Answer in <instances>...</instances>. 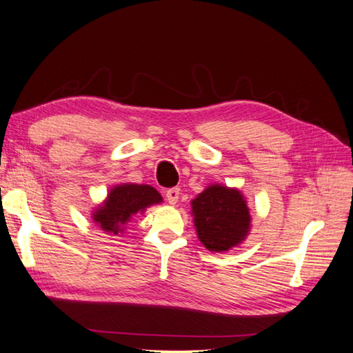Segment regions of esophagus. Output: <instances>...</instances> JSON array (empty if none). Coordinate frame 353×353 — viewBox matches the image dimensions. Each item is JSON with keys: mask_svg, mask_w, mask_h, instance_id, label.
I'll use <instances>...</instances> for the list:
<instances>
[{"mask_svg": "<svg viewBox=\"0 0 353 353\" xmlns=\"http://www.w3.org/2000/svg\"><path fill=\"white\" fill-rule=\"evenodd\" d=\"M179 195H180V190L179 188H170V190L165 192L167 201L170 204H176L179 201Z\"/></svg>", "mask_w": 353, "mask_h": 353, "instance_id": "34e87169", "label": "esophagus"}]
</instances>
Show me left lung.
Returning <instances> with one entry per match:
<instances>
[{"label":"left lung","instance_id":"obj_1","mask_svg":"<svg viewBox=\"0 0 353 353\" xmlns=\"http://www.w3.org/2000/svg\"><path fill=\"white\" fill-rule=\"evenodd\" d=\"M191 206L196 236L209 251H228L248 236L250 209L234 188L210 185L196 195Z\"/></svg>","mask_w":353,"mask_h":353}]
</instances>
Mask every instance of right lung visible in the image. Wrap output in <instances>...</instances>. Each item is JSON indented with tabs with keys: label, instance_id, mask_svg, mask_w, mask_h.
I'll use <instances>...</instances> for the list:
<instances>
[{
	"label": "right lung",
	"instance_id": "right-lung-1",
	"mask_svg": "<svg viewBox=\"0 0 353 353\" xmlns=\"http://www.w3.org/2000/svg\"><path fill=\"white\" fill-rule=\"evenodd\" d=\"M162 201L161 194L150 185L121 183L114 186L106 200L93 212V221L108 234H119L134 215Z\"/></svg>",
	"mask_w": 353,
	"mask_h": 353
}]
</instances>
